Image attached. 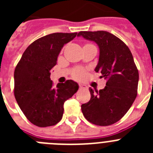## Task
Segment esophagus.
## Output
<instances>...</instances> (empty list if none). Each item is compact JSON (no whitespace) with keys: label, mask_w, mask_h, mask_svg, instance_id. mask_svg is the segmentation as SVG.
Listing matches in <instances>:
<instances>
[{"label":"esophagus","mask_w":153,"mask_h":153,"mask_svg":"<svg viewBox=\"0 0 153 153\" xmlns=\"http://www.w3.org/2000/svg\"><path fill=\"white\" fill-rule=\"evenodd\" d=\"M79 89H86L87 88V86H86L85 84H83V83H79Z\"/></svg>","instance_id":"34e87169"}]
</instances>
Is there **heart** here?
<instances>
[{"label": "heart", "instance_id": "obj_1", "mask_svg": "<svg viewBox=\"0 0 153 153\" xmlns=\"http://www.w3.org/2000/svg\"><path fill=\"white\" fill-rule=\"evenodd\" d=\"M73 74H74V76L76 78H81L85 75V71L83 69L77 68L74 70Z\"/></svg>", "mask_w": 153, "mask_h": 153}]
</instances>
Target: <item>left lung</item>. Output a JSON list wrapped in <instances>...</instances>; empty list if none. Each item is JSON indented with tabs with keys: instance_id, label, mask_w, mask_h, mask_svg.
Returning <instances> with one entry per match:
<instances>
[{
	"instance_id": "obj_1",
	"label": "left lung",
	"mask_w": 153,
	"mask_h": 153,
	"mask_svg": "<svg viewBox=\"0 0 153 153\" xmlns=\"http://www.w3.org/2000/svg\"><path fill=\"white\" fill-rule=\"evenodd\" d=\"M77 36L98 45L95 71L106 79L102 90L90 88L91 98L81 106L83 114L95 125H112L124 117L137 96L139 72L132 53L124 42L107 31H80Z\"/></svg>"
}]
</instances>
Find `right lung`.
<instances>
[{"instance_id":"1","label":"right lung","mask_w":153,"mask_h":153,"mask_svg":"<svg viewBox=\"0 0 153 153\" xmlns=\"http://www.w3.org/2000/svg\"><path fill=\"white\" fill-rule=\"evenodd\" d=\"M77 33H54L33 42L26 49L14 70V97L31 123L39 127L56 125L61 120L65 101L79 89L68 79L53 86L51 70L60 51Z\"/></svg>"}]
</instances>
